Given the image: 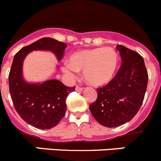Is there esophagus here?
I'll use <instances>...</instances> for the list:
<instances>
[{
	"mask_svg": "<svg viewBox=\"0 0 161 161\" xmlns=\"http://www.w3.org/2000/svg\"><path fill=\"white\" fill-rule=\"evenodd\" d=\"M84 90V88H83V87H79V86H77V87H76V91H77V92H82V91Z\"/></svg>",
	"mask_w": 161,
	"mask_h": 161,
	"instance_id": "esophagus-1",
	"label": "esophagus"
}]
</instances>
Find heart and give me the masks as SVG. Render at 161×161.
Returning <instances> with one entry per match:
<instances>
[{
    "mask_svg": "<svg viewBox=\"0 0 161 161\" xmlns=\"http://www.w3.org/2000/svg\"><path fill=\"white\" fill-rule=\"evenodd\" d=\"M119 57L111 47H95L79 51L69 56L62 66L63 72L70 80L77 78L78 71L84 70V80L95 87L110 82L118 68Z\"/></svg>",
    "mask_w": 161,
    "mask_h": 161,
    "instance_id": "1",
    "label": "heart"
}]
</instances>
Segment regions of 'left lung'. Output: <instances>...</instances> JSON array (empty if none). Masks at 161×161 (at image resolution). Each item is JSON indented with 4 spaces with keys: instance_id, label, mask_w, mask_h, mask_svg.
Returning <instances> with one entry per match:
<instances>
[{
    "instance_id": "left-lung-1",
    "label": "left lung",
    "mask_w": 161,
    "mask_h": 161,
    "mask_svg": "<svg viewBox=\"0 0 161 161\" xmlns=\"http://www.w3.org/2000/svg\"><path fill=\"white\" fill-rule=\"evenodd\" d=\"M116 48L121 56V66L109 84L97 89L98 98L89 106L95 120L108 128L125 125L136 115L148 84L142 57L123 45Z\"/></svg>"
}]
</instances>
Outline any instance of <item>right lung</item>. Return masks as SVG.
Returning a JSON list of instances; mask_svg holds the SVG:
<instances>
[{
  "label": "right lung",
  "instance_id": "right-lung-1",
  "mask_svg": "<svg viewBox=\"0 0 161 161\" xmlns=\"http://www.w3.org/2000/svg\"><path fill=\"white\" fill-rule=\"evenodd\" d=\"M66 47L65 43L44 37L23 47L14 57L8 76L11 97L19 115L36 128L51 129L59 123L66 114V98L75 87H67L55 79L42 83L27 82L23 77V61L33 51H48L60 61Z\"/></svg>",
  "mask_w": 161,
  "mask_h": 161
}]
</instances>
